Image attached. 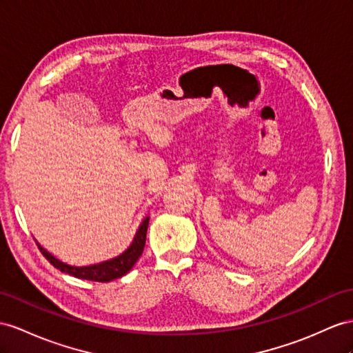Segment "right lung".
<instances>
[{"instance_id": "add662e5", "label": "right lung", "mask_w": 353, "mask_h": 353, "mask_svg": "<svg viewBox=\"0 0 353 353\" xmlns=\"http://www.w3.org/2000/svg\"><path fill=\"white\" fill-rule=\"evenodd\" d=\"M148 225H149V216H146V218L141 221L140 227L131 241V245L128 246V249H125L121 255L107 261H101V263H97V264H89V265H71L68 263H64V261L57 258L55 255H52L49 250L44 249L37 240H35V243H37L43 256L46 258L53 267L62 271V273L74 276L77 279L94 280V282H110V280L119 279L128 273V271L134 267V264L137 263L139 258L141 256L144 245H146Z\"/></svg>"}]
</instances>
